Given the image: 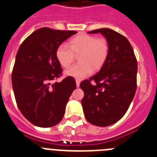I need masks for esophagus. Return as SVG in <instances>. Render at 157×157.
<instances>
[{"label":"esophagus","instance_id":"1","mask_svg":"<svg viewBox=\"0 0 157 157\" xmlns=\"http://www.w3.org/2000/svg\"><path fill=\"white\" fill-rule=\"evenodd\" d=\"M75 82H76V86L77 87H79V86H80V80H76L75 81Z\"/></svg>","mask_w":157,"mask_h":157}]
</instances>
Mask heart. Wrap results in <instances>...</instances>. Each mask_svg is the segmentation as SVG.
<instances>
[{"instance_id":"heart-1","label":"heart","mask_w":157,"mask_h":157,"mask_svg":"<svg viewBox=\"0 0 157 157\" xmlns=\"http://www.w3.org/2000/svg\"><path fill=\"white\" fill-rule=\"evenodd\" d=\"M75 54H79L80 63L67 69L65 75L82 79L92 73L93 67L98 70L102 67L109 54V45L103 38L80 34L69 41V46L66 44L59 45L56 50V58L62 67H67L74 60Z\"/></svg>"}]
</instances>
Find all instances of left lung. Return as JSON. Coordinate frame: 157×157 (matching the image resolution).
<instances>
[{
	"instance_id": "1",
	"label": "left lung",
	"mask_w": 157,
	"mask_h": 157,
	"mask_svg": "<svg viewBox=\"0 0 157 157\" xmlns=\"http://www.w3.org/2000/svg\"><path fill=\"white\" fill-rule=\"evenodd\" d=\"M88 33H100L105 37L109 54L101 70L80 84L84 92L82 105L89 123L107 127L116 123L125 115L134 98L138 63L132 46L122 34L109 28Z\"/></svg>"
}]
</instances>
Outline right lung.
<instances>
[{
    "instance_id": "right-lung-1",
    "label": "right lung",
    "mask_w": 157,
    "mask_h": 157,
    "mask_svg": "<svg viewBox=\"0 0 157 157\" xmlns=\"http://www.w3.org/2000/svg\"><path fill=\"white\" fill-rule=\"evenodd\" d=\"M76 33L43 27L27 37L18 50L12 74L13 92L22 114L37 127H51L61 121L76 89L69 76L51 83L62 73L56 48Z\"/></svg>"
}]
</instances>
